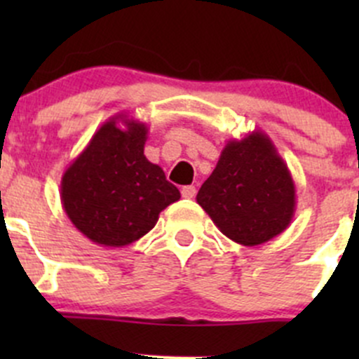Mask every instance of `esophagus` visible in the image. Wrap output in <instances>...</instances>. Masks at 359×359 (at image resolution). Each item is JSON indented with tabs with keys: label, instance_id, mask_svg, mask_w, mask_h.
Returning a JSON list of instances; mask_svg holds the SVG:
<instances>
[{
	"label": "esophagus",
	"instance_id": "1",
	"mask_svg": "<svg viewBox=\"0 0 359 359\" xmlns=\"http://www.w3.org/2000/svg\"><path fill=\"white\" fill-rule=\"evenodd\" d=\"M180 193H182V196L187 198V200H193V198L196 196V187L186 186V187H182V191H180Z\"/></svg>",
	"mask_w": 359,
	"mask_h": 359
}]
</instances>
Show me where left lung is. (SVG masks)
Returning a JSON list of instances; mask_svg holds the SVG:
<instances>
[{
  "label": "left lung",
  "mask_w": 359,
  "mask_h": 359,
  "mask_svg": "<svg viewBox=\"0 0 359 359\" xmlns=\"http://www.w3.org/2000/svg\"><path fill=\"white\" fill-rule=\"evenodd\" d=\"M196 201L229 240L257 247L290 226L295 182L273 140L253 130L243 139L227 140Z\"/></svg>",
  "instance_id": "obj_1"
}]
</instances>
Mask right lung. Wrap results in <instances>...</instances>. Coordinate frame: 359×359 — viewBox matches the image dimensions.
Returning <instances> with one entry per match:
<instances>
[{"label":"right lung","instance_id":"obj_1","mask_svg":"<svg viewBox=\"0 0 359 359\" xmlns=\"http://www.w3.org/2000/svg\"><path fill=\"white\" fill-rule=\"evenodd\" d=\"M147 132L146 123L114 116L93 133L60 180L69 220L100 247L140 240L156 226L159 213L180 200L161 166L144 154Z\"/></svg>","mask_w":359,"mask_h":359}]
</instances>
